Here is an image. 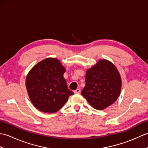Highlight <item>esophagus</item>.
<instances>
[{
  "label": "esophagus",
  "mask_w": 148,
  "mask_h": 148,
  "mask_svg": "<svg viewBox=\"0 0 148 148\" xmlns=\"http://www.w3.org/2000/svg\"><path fill=\"white\" fill-rule=\"evenodd\" d=\"M74 93H79L81 92V90L79 88H77L76 90L74 91Z\"/></svg>",
  "instance_id": "34e87169"
}]
</instances>
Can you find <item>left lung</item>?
<instances>
[{
	"label": "left lung",
	"instance_id": "8db88e82",
	"mask_svg": "<svg viewBox=\"0 0 148 148\" xmlns=\"http://www.w3.org/2000/svg\"><path fill=\"white\" fill-rule=\"evenodd\" d=\"M81 94L93 108L102 110L118 98L121 87L119 72L111 62L101 60L86 71Z\"/></svg>",
	"mask_w": 148,
	"mask_h": 148
}]
</instances>
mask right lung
<instances>
[{"label": "right lung", "instance_id": "right-lung-1", "mask_svg": "<svg viewBox=\"0 0 148 148\" xmlns=\"http://www.w3.org/2000/svg\"><path fill=\"white\" fill-rule=\"evenodd\" d=\"M65 69L56 58H48L31 69L26 87L31 102L39 111L53 113L59 111L74 93L64 77Z\"/></svg>", "mask_w": 148, "mask_h": 148}]
</instances>
